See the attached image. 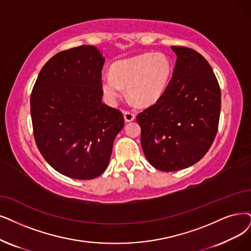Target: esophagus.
<instances>
[{
	"instance_id": "34e87169",
	"label": "esophagus",
	"mask_w": 251,
	"mask_h": 251,
	"mask_svg": "<svg viewBox=\"0 0 251 251\" xmlns=\"http://www.w3.org/2000/svg\"><path fill=\"white\" fill-rule=\"evenodd\" d=\"M124 117H125V120L126 123L133 122V120L135 119V114L132 111H125L124 112Z\"/></svg>"
}]
</instances>
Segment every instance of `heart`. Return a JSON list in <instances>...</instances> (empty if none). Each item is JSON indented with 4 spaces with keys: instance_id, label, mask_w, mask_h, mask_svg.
<instances>
[{
    "instance_id": "heart-1",
    "label": "heart",
    "mask_w": 251,
    "mask_h": 251,
    "mask_svg": "<svg viewBox=\"0 0 251 251\" xmlns=\"http://www.w3.org/2000/svg\"><path fill=\"white\" fill-rule=\"evenodd\" d=\"M174 65L166 53H142L113 64L111 74L102 77L101 86L110 102L123 97V88L138 106L158 101L172 78Z\"/></svg>"
}]
</instances>
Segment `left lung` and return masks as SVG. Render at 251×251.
Here are the masks:
<instances>
[{
    "label": "left lung",
    "mask_w": 251,
    "mask_h": 251,
    "mask_svg": "<svg viewBox=\"0 0 251 251\" xmlns=\"http://www.w3.org/2000/svg\"><path fill=\"white\" fill-rule=\"evenodd\" d=\"M172 49L177 61L164 95L136 117L147 160L164 172L193 166L207 153L222 105L218 81L205 57L188 47Z\"/></svg>",
    "instance_id": "8db88e82"
}]
</instances>
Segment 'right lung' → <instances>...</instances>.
Returning <instances> with one entry per match:
<instances>
[{"label":"right lung","mask_w":251,"mask_h":251,"mask_svg":"<svg viewBox=\"0 0 251 251\" xmlns=\"http://www.w3.org/2000/svg\"><path fill=\"white\" fill-rule=\"evenodd\" d=\"M104 63L94 46L64 50L44 65L33 87L37 147L50 166L70 178L101 175L125 126L123 113L102 102Z\"/></svg>","instance_id":"right-lung-1"}]
</instances>
